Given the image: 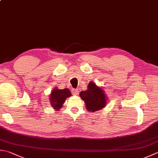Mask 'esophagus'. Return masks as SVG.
<instances>
[{
    "instance_id": "esophagus-1",
    "label": "esophagus",
    "mask_w": 158,
    "mask_h": 158,
    "mask_svg": "<svg viewBox=\"0 0 158 158\" xmlns=\"http://www.w3.org/2000/svg\"><path fill=\"white\" fill-rule=\"evenodd\" d=\"M72 92H73V95H76V96L79 95V91L77 90V89H73V90H72Z\"/></svg>"
}]
</instances>
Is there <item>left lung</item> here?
<instances>
[{
	"label": "left lung",
	"instance_id": "left-lung-1",
	"mask_svg": "<svg viewBox=\"0 0 158 158\" xmlns=\"http://www.w3.org/2000/svg\"><path fill=\"white\" fill-rule=\"evenodd\" d=\"M87 89L80 92V97L85 102L89 112H94L106 106L107 98L103 88L98 87L93 81L88 83Z\"/></svg>",
	"mask_w": 158,
	"mask_h": 158
}]
</instances>
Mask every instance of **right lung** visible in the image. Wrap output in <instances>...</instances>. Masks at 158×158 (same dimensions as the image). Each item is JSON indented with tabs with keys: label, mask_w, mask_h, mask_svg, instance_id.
I'll return each instance as SVG.
<instances>
[{
	"label": "right lung",
	"mask_w": 158,
	"mask_h": 158,
	"mask_svg": "<svg viewBox=\"0 0 158 158\" xmlns=\"http://www.w3.org/2000/svg\"><path fill=\"white\" fill-rule=\"evenodd\" d=\"M71 96V92L68 88L58 89L54 88L51 91L49 97L51 105L55 110H59L63 107L65 100Z\"/></svg>",
	"instance_id": "obj_1"
}]
</instances>
